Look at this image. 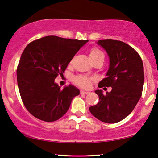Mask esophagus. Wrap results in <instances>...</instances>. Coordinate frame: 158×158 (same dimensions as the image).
I'll list each match as a JSON object with an SVG mask.
<instances>
[{"label": "esophagus", "instance_id": "1", "mask_svg": "<svg viewBox=\"0 0 158 158\" xmlns=\"http://www.w3.org/2000/svg\"><path fill=\"white\" fill-rule=\"evenodd\" d=\"M88 93H89L88 92H85V91H83V90L80 91L81 95H87V94H88Z\"/></svg>", "mask_w": 158, "mask_h": 158}]
</instances>
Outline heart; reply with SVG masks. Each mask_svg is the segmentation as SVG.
Instances as JSON below:
<instances>
[{"instance_id": "obj_1", "label": "heart", "mask_w": 158, "mask_h": 158, "mask_svg": "<svg viewBox=\"0 0 158 158\" xmlns=\"http://www.w3.org/2000/svg\"><path fill=\"white\" fill-rule=\"evenodd\" d=\"M89 55L92 62L98 60H104V54L102 52V51L98 49V48H93V49H91V50L89 51ZM92 80L93 79L91 78H89L83 75L77 76L73 79V81H74L76 85L85 89H87L90 87Z\"/></svg>"}]
</instances>
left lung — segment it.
I'll list each match as a JSON object with an SVG mask.
<instances>
[{"label": "left lung", "instance_id": "left-lung-1", "mask_svg": "<svg viewBox=\"0 0 158 158\" xmlns=\"http://www.w3.org/2000/svg\"><path fill=\"white\" fill-rule=\"evenodd\" d=\"M97 44L109 57L106 77L100 81L98 87H111V91L103 95L101 89L95 90L99 102L89 109L103 123H118L131 113L141 96L144 82L143 62L137 52L123 41L99 40Z\"/></svg>", "mask_w": 158, "mask_h": 158}]
</instances>
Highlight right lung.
Returning a JSON list of instances; mask_svg holds the SVG:
<instances>
[{
  "label": "right lung",
  "mask_w": 158,
  "mask_h": 158,
  "mask_svg": "<svg viewBox=\"0 0 158 158\" xmlns=\"http://www.w3.org/2000/svg\"><path fill=\"white\" fill-rule=\"evenodd\" d=\"M87 41L49 35L32 41L24 49L17 69L18 87L25 108L37 119L57 120L79 95L73 85L61 89L55 79Z\"/></svg>",
  "instance_id": "right-lung-1"
}]
</instances>
